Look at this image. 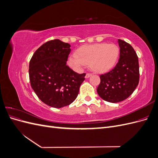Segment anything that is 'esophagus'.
Returning <instances> with one entry per match:
<instances>
[{
    "instance_id": "1",
    "label": "esophagus",
    "mask_w": 158,
    "mask_h": 158,
    "mask_svg": "<svg viewBox=\"0 0 158 158\" xmlns=\"http://www.w3.org/2000/svg\"><path fill=\"white\" fill-rule=\"evenodd\" d=\"M92 74H89V73H87L86 74H85V78H89L91 76H92Z\"/></svg>"
}]
</instances>
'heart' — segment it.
Listing matches in <instances>:
<instances>
[{"label":"heart","instance_id":"b5f03b06","mask_svg":"<svg viewBox=\"0 0 158 158\" xmlns=\"http://www.w3.org/2000/svg\"><path fill=\"white\" fill-rule=\"evenodd\" d=\"M119 55L118 47L114 44L106 43L86 45L80 47L75 52V55H70L69 64L72 68L79 70L89 65L95 73L106 72L115 64Z\"/></svg>","mask_w":158,"mask_h":158}]
</instances>
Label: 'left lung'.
<instances>
[{"label":"left lung","mask_w":158,"mask_h":158,"mask_svg":"<svg viewBox=\"0 0 158 158\" xmlns=\"http://www.w3.org/2000/svg\"><path fill=\"white\" fill-rule=\"evenodd\" d=\"M120 56L115 67L100 76L97 92L100 98L111 103H118L128 98L139 82L138 58L132 47L118 40Z\"/></svg>","instance_id":"8db88e82"}]
</instances>
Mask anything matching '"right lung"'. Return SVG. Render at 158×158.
<instances>
[{"label":"right lung","mask_w":158,"mask_h":158,"mask_svg":"<svg viewBox=\"0 0 158 158\" xmlns=\"http://www.w3.org/2000/svg\"><path fill=\"white\" fill-rule=\"evenodd\" d=\"M70 45L59 40L43 44L33 55L29 65L32 89L47 106L60 108L77 98L85 74H78L66 65Z\"/></svg>","instance_id":"add662e5"}]
</instances>
